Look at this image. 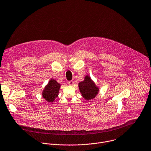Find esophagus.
Instances as JSON below:
<instances>
[{
    "mask_svg": "<svg viewBox=\"0 0 151 151\" xmlns=\"http://www.w3.org/2000/svg\"><path fill=\"white\" fill-rule=\"evenodd\" d=\"M73 83H74V82L72 81H69V82H68V84H69V85H70V86L72 85Z\"/></svg>",
    "mask_w": 151,
    "mask_h": 151,
    "instance_id": "34e87169",
    "label": "esophagus"
}]
</instances>
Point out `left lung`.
Returning a JSON list of instances; mask_svg holds the SVG:
<instances>
[{"label": "left lung", "instance_id": "left-lung-1", "mask_svg": "<svg viewBox=\"0 0 151 151\" xmlns=\"http://www.w3.org/2000/svg\"><path fill=\"white\" fill-rule=\"evenodd\" d=\"M78 86L82 96L87 101L95 98L99 91V88L88 75L85 76L84 81L79 83Z\"/></svg>", "mask_w": 151, "mask_h": 151}]
</instances>
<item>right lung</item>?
I'll return each mask as SVG.
<instances>
[{
	"instance_id": "1",
	"label": "right lung",
	"mask_w": 151,
	"mask_h": 151,
	"mask_svg": "<svg viewBox=\"0 0 151 151\" xmlns=\"http://www.w3.org/2000/svg\"><path fill=\"white\" fill-rule=\"evenodd\" d=\"M60 87L56 80L51 79L42 92L43 98L48 102H53L58 96Z\"/></svg>"
}]
</instances>
